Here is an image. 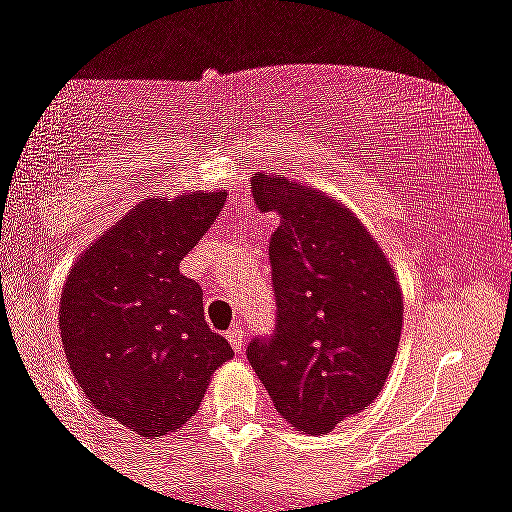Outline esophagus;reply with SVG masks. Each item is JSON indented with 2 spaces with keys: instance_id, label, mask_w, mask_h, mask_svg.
<instances>
[{
  "instance_id": "obj_1",
  "label": "esophagus",
  "mask_w": 512,
  "mask_h": 512,
  "mask_svg": "<svg viewBox=\"0 0 512 512\" xmlns=\"http://www.w3.org/2000/svg\"><path fill=\"white\" fill-rule=\"evenodd\" d=\"M226 337H228V342H231V347L236 349V352H241L243 344H246V334H243L241 326H238V324L231 326V329L226 332Z\"/></svg>"
}]
</instances>
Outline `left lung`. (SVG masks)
<instances>
[{
	"label": "left lung",
	"mask_w": 512,
	"mask_h": 512,
	"mask_svg": "<svg viewBox=\"0 0 512 512\" xmlns=\"http://www.w3.org/2000/svg\"><path fill=\"white\" fill-rule=\"evenodd\" d=\"M261 213H279L269 243L276 326L246 349L276 412L324 435L372 405L402 334V294L367 228L332 198L256 173Z\"/></svg>",
	"instance_id": "8db88e82"
}]
</instances>
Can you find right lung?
<instances>
[{
  "label": "right lung",
  "instance_id": "1",
  "mask_svg": "<svg viewBox=\"0 0 512 512\" xmlns=\"http://www.w3.org/2000/svg\"><path fill=\"white\" fill-rule=\"evenodd\" d=\"M221 208L223 193L148 198L67 276L60 332L72 374L97 412L143 437L186 425L233 357L208 329L201 286L178 271Z\"/></svg>",
  "mask_w": 512,
  "mask_h": 512
}]
</instances>
